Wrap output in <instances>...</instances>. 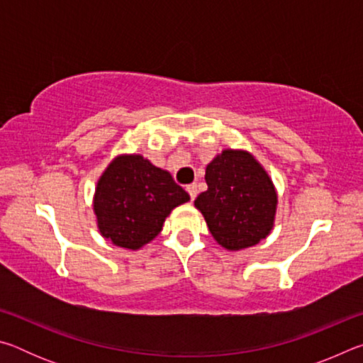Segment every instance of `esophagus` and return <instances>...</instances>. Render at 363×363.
<instances>
[{
    "label": "esophagus",
    "mask_w": 363,
    "mask_h": 363,
    "mask_svg": "<svg viewBox=\"0 0 363 363\" xmlns=\"http://www.w3.org/2000/svg\"><path fill=\"white\" fill-rule=\"evenodd\" d=\"M186 190H187L189 195H190V200H195L196 194H199V190H196V186H195V184H189V186L186 187Z\"/></svg>",
    "instance_id": "1"
}]
</instances>
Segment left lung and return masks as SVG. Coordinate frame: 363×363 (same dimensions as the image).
I'll return each mask as SVG.
<instances>
[{
	"mask_svg": "<svg viewBox=\"0 0 363 363\" xmlns=\"http://www.w3.org/2000/svg\"><path fill=\"white\" fill-rule=\"evenodd\" d=\"M208 190L195 200L220 247L238 251L259 243L274 227L277 192L253 155L227 149L206 167Z\"/></svg>",
	"mask_w": 363,
	"mask_h": 363,
	"instance_id": "obj_1",
	"label": "left lung"
}]
</instances>
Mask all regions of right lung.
I'll return each mask as SVG.
<instances>
[{"mask_svg":"<svg viewBox=\"0 0 363 363\" xmlns=\"http://www.w3.org/2000/svg\"><path fill=\"white\" fill-rule=\"evenodd\" d=\"M189 200L168 171L143 155H120L97 182V227L116 247L139 250L158 235L173 208Z\"/></svg>","mask_w":363,"mask_h":363,"instance_id":"1","label":"right lung"}]
</instances>
